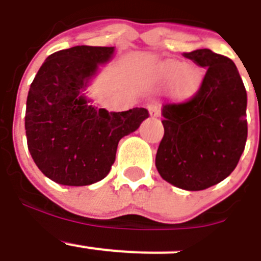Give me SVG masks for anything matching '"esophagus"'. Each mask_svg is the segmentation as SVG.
I'll return each instance as SVG.
<instances>
[{
  "instance_id": "34e87169",
  "label": "esophagus",
  "mask_w": 261,
  "mask_h": 261,
  "mask_svg": "<svg viewBox=\"0 0 261 261\" xmlns=\"http://www.w3.org/2000/svg\"><path fill=\"white\" fill-rule=\"evenodd\" d=\"M148 110L152 117H159L161 113V107L157 102H151V104H148Z\"/></svg>"
}]
</instances>
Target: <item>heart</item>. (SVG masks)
<instances>
[{
	"mask_svg": "<svg viewBox=\"0 0 261 261\" xmlns=\"http://www.w3.org/2000/svg\"><path fill=\"white\" fill-rule=\"evenodd\" d=\"M179 86L182 88H190L192 87V84L195 83V72L194 70L190 69V67H185L182 70V65L179 63H170L165 67V74L168 76H175L177 74H179Z\"/></svg>",
	"mask_w": 261,
	"mask_h": 261,
	"instance_id": "b5f03b06",
	"label": "heart"
}]
</instances>
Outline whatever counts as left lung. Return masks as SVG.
<instances>
[{
	"instance_id": "1",
	"label": "left lung",
	"mask_w": 261,
	"mask_h": 261,
	"mask_svg": "<svg viewBox=\"0 0 261 261\" xmlns=\"http://www.w3.org/2000/svg\"><path fill=\"white\" fill-rule=\"evenodd\" d=\"M183 56L205 72L189 100L163 105L156 168L173 186L200 191L229 177L245 151L247 93L230 58L210 49Z\"/></svg>"
}]
</instances>
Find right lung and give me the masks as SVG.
Listing matches in <instances>:
<instances>
[{"label":"right lung","mask_w":261,"mask_h":261,"mask_svg":"<svg viewBox=\"0 0 261 261\" xmlns=\"http://www.w3.org/2000/svg\"><path fill=\"white\" fill-rule=\"evenodd\" d=\"M114 46L78 45L56 51L40 67L27 96L28 151L49 179L87 186L108 175L118 142L149 113L144 108L108 112L90 104L83 91Z\"/></svg>","instance_id":"1"}]
</instances>
